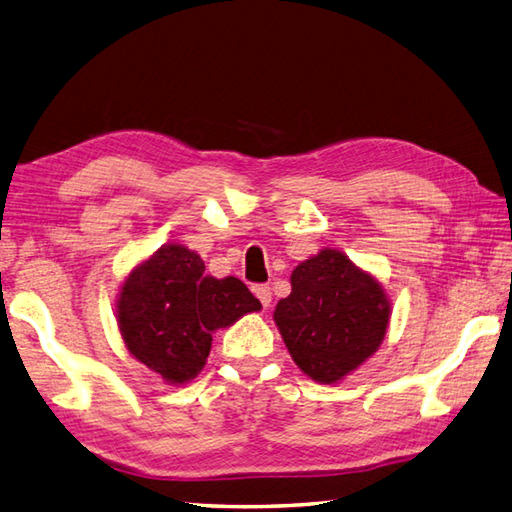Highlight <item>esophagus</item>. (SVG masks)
Listing matches in <instances>:
<instances>
[{
    "instance_id": "obj_1",
    "label": "esophagus",
    "mask_w": 512,
    "mask_h": 512,
    "mask_svg": "<svg viewBox=\"0 0 512 512\" xmlns=\"http://www.w3.org/2000/svg\"><path fill=\"white\" fill-rule=\"evenodd\" d=\"M253 294L259 298V303L264 307H270L272 303V292L268 285H253Z\"/></svg>"
}]
</instances>
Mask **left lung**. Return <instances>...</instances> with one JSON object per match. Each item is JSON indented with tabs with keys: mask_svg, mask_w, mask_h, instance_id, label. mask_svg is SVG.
<instances>
[{
	"mask_svg": "<svg viewBox=\"0 0 512 512\" xmlns=\"http://www.w3.org/2000/svg\"><path fill=\"white\" fill-rule=\"evenodd\" d=\"M274 322L292 359L318 383H337L381 346L389 303L381 283L333 248L296 266Z\"/></svg>",
	"mask_w": 512,
	"mask_h": 512,
	"instance_id": "obj_1",
	"label": "left lung"
}]
</instances>
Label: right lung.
Listing matches in <instances>:
<instances>
[{
    "label": "right lung",
    "mask_w": 512,
    "mask_h": 512,
    "mask_svg": "<svg viewBox=\"0 0 512 512\" xmlns=\"http://www.w3.org/2000/svg\"><path fill=\"white\" fill-rule=\"evenodd\" d=\"M259 309L240 279L207 277L194 251L164 244L123 283L119 329L140 363L168 383H186L203 370L212 333Z\"/></svg>",
    "instance_id": "right-lung-1"
}]
</instances>
